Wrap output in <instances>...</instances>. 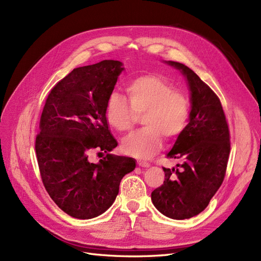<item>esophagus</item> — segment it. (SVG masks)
I'll use <instances>...</instances> for the list:
<instances>
[{"label":"esophagus","mask_w":261,"mask_h":261,"mask_svg":"<svg viewBox=\"0 0 261 261\" xmlns=\"http://www.w3.org/2000/svg\"><path fill=\"white\" fill-rule=\"evenodd\" d=\"M137 164L139 165V167H141V168H147V167H149V163L146 162V161H140V160H138V161H137Z\"/></svg>","instance_id":"obj_1"}]
</instances>
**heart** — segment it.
<instances>
[{"instance_id":"1","label":"heart","mask_w":261,"mask_h":261,"mask_svg":"<svg viewBox=\"0 0 261 261\" xmlns=\"http://www.w3.org/2000/svg\"><path fill=\"white\" fill-rule=\"evenodd\" d=\"M129 106L120 93L110 94L105 107V116L110 126L118 132L129 130L137 115L144 114L145 127L123 138L124 152L150 156L162 147L163 136L177 137L188 121L191 105L186 94L173 89L172 84L159 75H143L126 85Z\"/></svg>"}]
</instances>
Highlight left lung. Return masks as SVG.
Returning <instances> with one entry per match:
<instances>
[{"label": "left lung", "instance_id": "1", "mask_svg": "<svg viewBox=\"0 0 261 261\" xmlns=\"http://www.w3.org/2000/svg\"><path fill=\"white\" fill-rule=\"evenodd\" d=\"M191 89L189 123L167 158L180 163L164 171V181L151 193L154 207L171 219L183 220L207 208L225 176L231 150L230 129L220 99L199 76L178 62Z\"/></svg>", "mask_w": 261, "mask_h": 261}]
</instances>
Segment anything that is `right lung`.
Masks as SVG:
<instances>
[{
    "label": "right lung",
    "instance_id": "1",
    "mask_svg": "<svg viewBox=\"0 0 261 261\" xmlns=\"http://www.w3.org/2000/svg\"><path fill=\"white\" fill-rule=\"evenodd\" d=\"M123 69L114 60L74 68L51 89L42 110L35 145L42 183L58 207L76 219L111 207L123 176L136 167L133 158L108 153L117 141L105 107ZM93 149L107 153L98 164L89 161Z\"/></svg>",
    "mask_w": 261,
    "mask_h": 261
}]
</instances>
